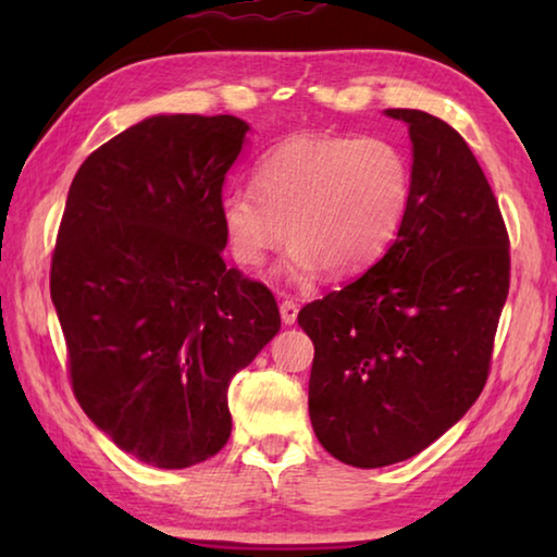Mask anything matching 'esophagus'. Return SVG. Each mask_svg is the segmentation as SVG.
<instances>
[{
    "label": "esophagus",
    "mask_w": 557,
    "mask_h": 557,
    "mask_svg": "<svg viewBox=\"0 0 557 557\" xmlns=\"http://www.w3.org/2000/svg\"><path fill=\"white\" fill-rule=\"evenodd\" d=\"M297 314H299V305L297 301H292V299H285L280 305V317H282V324L285 326H292L297 322Z\"/></svg>",
    "instance_id": "esophagus-1"
}]
</instances>
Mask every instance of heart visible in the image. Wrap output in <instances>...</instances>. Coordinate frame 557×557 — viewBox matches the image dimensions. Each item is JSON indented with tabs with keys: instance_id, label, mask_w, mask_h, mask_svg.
<instances>
[{
	"instance_id": "b5f03b06",
	"label": "heart",
	"mask_w": 557,
	"mask_h": 557,
	"mask_svg": "<svg viewBox=\"0 0 557 557\" xmlns=\"http://www.w3.org/2000/svg\"><path fill=\"white\" fill-rule=\"evenodd\" d=\"M256 188L221 199V225L235 262L256 270L292 238L280 272L307 282L319 270L351 277L369 270L400 231L410 164L381 137L295 135L260 157Z\"/></svg>"
}]
</instances>
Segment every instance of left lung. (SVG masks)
I'll list each match as a JSON object with an SVG mask.
<instances>
[{
  "mask_svg": "<svg viewBox=\"0 0 557 557\" xmlns=\"http://www.w3.org/2000/svg\"><path fill=\"white\" fill-rule=\"evenodd\" d=\"M408 125L410 201L385 256L301 309L314 344L309 418L329 455L358 469L410 459L482 393L511 258L492 186L457 129Z\"/></svg>",
  "mask_w": 557,
  "mask_h": 557,
  "instance_id": "obj_1",
  "label": "left lung"
}]
</instances>
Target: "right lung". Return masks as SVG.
<instances>
[{
	"label": "right lung",
	"instance_id": "right-lung-1",
	"mask_svg": "<svg viewBox=\"0 0 557 557\" xmlns=\"http://www.w3.org/2000/svg\"><path fill=\"white\" fill-rule=\"evenodd\" d=\"M248 122L152 115L81 164L51 260L71 383L139 461L184 469L231 437L228 385L280 332L272 292L225 268L223 182Z\"/></svg>",
	"mask_w": 557,
	"mask_h": 557
}]
</instances>
